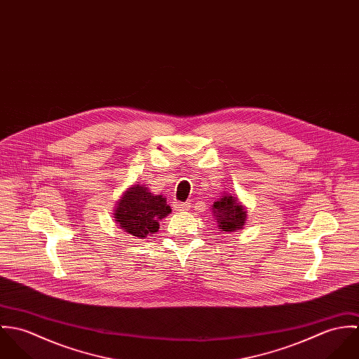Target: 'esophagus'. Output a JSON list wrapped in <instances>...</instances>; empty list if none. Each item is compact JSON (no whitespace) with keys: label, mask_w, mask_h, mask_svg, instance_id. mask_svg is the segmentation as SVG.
<instances>
[{"label":"esophagus","mask_w":359,"mask_h":359,"mask_svg":"<svg viewBox=\"0 0 359 359\" xmlns=\"http://www.w3.org/2000/svg\"><path fill=\"white\" fill-rule=\"evenodd\" d=\"M174 208L177 211H187L189 208V205L188 203H177V205H174Z\"/></svg>","instance_id":"34e87169"}]
</instances>
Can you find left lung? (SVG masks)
I'll use <instances>...</instances> for the list:
<instances>
[{
    "mask_svg": "<svg viewBox=\"0 0 359 359\" xmlns=\"http://www.w3.org/2000/svg\"><path fill=\"white\" fill-rule=\"evenodd\" d=\"M212 211L218 222V228L224 232H235L242 229L246 222V210L232 195L224 194L221 199L214 202Z\"/></svg>",
    "mask_w": 359,
    "mask_h": 359,
    "instance_id": "obj_1",
    "label": "left lung"
}]
</instances>
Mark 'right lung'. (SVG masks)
Listing matches in <instances>:
<instances>
[{
	"label": "right lung",
	"mask_w": 359,
	"mask_h": 359,
	"mask_svg": "<svg viewBox=\"0 0 359 359\" xmlns=\"http://www.w3.org/2000/svg\"><path fill=\"white\" fill-rule=\"evenodd\" d=\"M171 212L165 198L156 195L147 185H133L118 199L114 221L120 228L140 239L158 231V221Z\"/></svg>",
	"instance_id": "obj_1"
}]
</instances>
